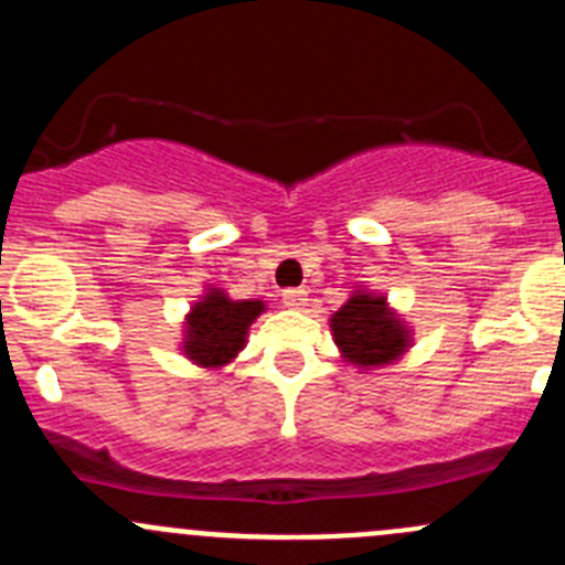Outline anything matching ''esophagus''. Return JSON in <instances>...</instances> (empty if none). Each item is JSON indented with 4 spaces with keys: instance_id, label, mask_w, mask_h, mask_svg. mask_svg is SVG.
Listing matches in <instances>:
<instances>
[{
    "instance_id": "1",
    "label": "esophagus",
    "mask_w": 565,
    "mask_h": 565,
    "mask_svg": "<svg viewBox=\"0 0 565 565\" xmlns=\"http://www.w3.org/2000/svg\"><path fill=\"white\" fill-rule=\"evenodd\" d=\"M281 300L287 309H303L306 300H309V292L306 289H284Z\"/></svg>"
}]
</instances>
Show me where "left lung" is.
<instances>
[{
  "mask_svg": "<svg viewBox=\"0 0 565 565\" xmlns=\"http://www.w3.org/2000/svg\"><path fill=\"white\" fill-rule=\"evenodd\" d=\"M330 330L347 363L361 369L393 363L409 347V330L398 322L383 295L355 292L330 317Z\"/></svg>",
  "mask_w": 565,
  "mask_h": 565,
  "instance_id": "obj_1",
  "label": "left lung"
}]
</instances>
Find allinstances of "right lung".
<instances>
[{"label": "right lung", "mask_w": 565, "mask_h": 565, "mask_svg": "<svg viewBox=\"0 0 565 565\" xmlns=\"http://www.w3.org/2000/svg\"><path fill=\"white\" fill-rule=\"evenodd\" d=\"M265 311L262 300H232L224 289H210L185 317L182 350L204 369L226 366L246 344L248 324Z\"/></svg>", "instance_id": "right-lung-1"}]
</instances>
